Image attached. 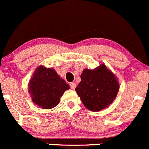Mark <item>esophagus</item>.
<instances>
[{
  "mask_svg": "<svg viewBox=\"0 0 149 149\" xmlns=\"http://www.w3.org/2000/svg\"><path fill=\"white\" fill-rule=\"evenodd\" d=\"M70 88H71L72 89H74L75 87H76V84H75L74 82H72V83H70Z\"/></svg>",
  "mask_w": 149,
  "mask_h": 149,
  "instance_id": "34e87169",
  "label": "esophagus"
}]
</instances>
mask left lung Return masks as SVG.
I'll use <instances>...</instances> for the list:
<instances>
[{
  "label": "left lung",
  "instance_id": "8db88e82",
  "mask_svg": "<svg viewBox=\"0 0 149 149\" xmlns=\"http://www.w3.org/2000/svg\"><path fill=\"white\" fill-rule=\"evenodd\" d=\"M119 88L118 78L102 63L95 69L83 70L75 91L84 106L89 111L98 112L112 104Z\"/></svg>",
  "mask_w": 149,
  "mask_h": 149
}]
</instances>
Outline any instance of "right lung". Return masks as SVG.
Instances as JSON below:
<instances>
[{"instance_id":"1","label":"right lung","mask_w":149,"mask_h":149,"mask_svg":"<svg viewBox=\"0 0 149 149\" xmlns=\"http://www.w3.org/2000/svg\"><path fill=\"white\" fill-rule=\"evenodd\" d=\"M70 88L69 84L53 68L39 65L28 84L31 100L43 109H51L60 103L61 97Z\"/></svg>"}]
</instances>
